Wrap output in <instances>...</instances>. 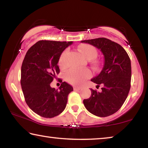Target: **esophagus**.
Wrapping results in <instances>:
<instances>
[{
  "label": "esophagus",
  "instance_id": "1",
  "mask_svg": "<svg viewBox=\"0 0 148 148\" xmlns=\"http://www.w3.org/2000/svg\"><path fill=\"white\" fill-rule=\"evenodd\" d=\"M81 89H82L81 87H76V86H75V87H74V91H78V90H80Z\"/></svg>",
  "mask_w": 148,
  "mask_h": 148
}]
</instances>
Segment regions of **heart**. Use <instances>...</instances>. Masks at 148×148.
Segmentation results:
<instances>
[{"instance_id": "heart-1", "label": "heart", "mask_w": 148, "mask_h": 148, "mask_svg": "<svg viewBox=\"0 0 148 148\" xmlns=\"http://www.w3.org/2000/svg\"><path fill=\"white\" fill-rule=\"evenodd\" d=\"M79 51L83 56L88 60L95 58L97 56V50L94 46L89 44H82L79 47ZM67 57L68 51L64 50L62 52L59 59V64L62 68H64L67 64ZM91 72L88 69H84L82 71L77 70H70L65 74V79L72 84H79L84 80L91 77Z\"/></svg>"}]
</instances>
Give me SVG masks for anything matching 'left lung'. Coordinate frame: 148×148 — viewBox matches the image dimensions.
I'll list each match as a JSON object with an SVG mask.
<instances>
[{
	"label": "left lung",
	"instance_id": "1",
	"mask_svg": "<svg viewBox=\"0 0 148 148\" xmlns=\"http://www.w3.org/2000/svg\"><path fill=\"white\" fill-rule=\"evenodd\" d=\"M81 42L89 44L101 49L104 64L98 76L91 82L102 84V91L91 89V95L84 100L90 113L99 117H107L121 108L128 96L131 81V64L128 54L121 45L106 38H98Z\"/></svg>",
	"mask_w": 148,
	"mask_h": 148
}]
</instances>
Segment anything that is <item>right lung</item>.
Masks as SVG:
<instances>
[{"instance_id": "obj_1", "label": "right lung", "mask_w": 148, "mask_h": 148, "mask_svg": "<svg viewBox=\"0 0 148 148\" xmlns=\"http://www.w3.org/2000/svg\"><path fill=\"white\" fill-rule=\"evenodd\" d=\"M72 42L40 40L25 55L21 66V86L27 104L34 113L46 118L58 116L64 110L73 87L62 82L59 89L50 84L60 72L57 63Z\"/></svg>"}]
</instances>
